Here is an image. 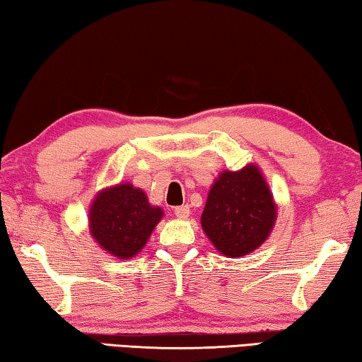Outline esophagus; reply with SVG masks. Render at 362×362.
<instances>
[{
	"instance_id": "1",
	"label": "esophagus",
	"mask_w": 362,
	"mask_h": 362,
	"mask_svg": "<svg viewBox=\"0 0 362 362\" xmlns=\"http://www.w3.org/2000/svg\"><path fill=\"white\" fill-rule=\"evenodd\" d=\"M175 214H176L177 219H187V217H189V206L176 207Z\"/></svg>"
}]
</instances>
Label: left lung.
Returning a JSON list of instances; mask_svg holds the SVG:
<instances>
[{
  "instance_id": "8db88e82",
  "label": "left lung",
  "mask_w": 362,
  "mask_h": 362,
  "mask_svg": "<svg viewBox=\"0 0 362 362\" xmlns=\"http://www.w3.org/2000/svg\"><path fill=\"white\" fill-rule=\"evenodd\" d=\"M276 204L260 168L224 170L212 182L201 216L207 239L224 257H244L269 239Z\"/></svg>"
}]
</instances>
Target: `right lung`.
<instances>
[{
	"label": "right lung",
	"mask_w": 362,
	"mask_h": 362,
	"mask_svg": "<svg viewBox=\"0 0 362 362\" xmlns=\"http://www.w3.org/2000/svg\"><path fill=\"white\" fill-rule=\"evenodd\" d=\"M165 212L132 182L100 189L88 209V230L107 254L120 260L138 255Z\"/></svg>",
	"instance_id": "1"
}]
</instances>
